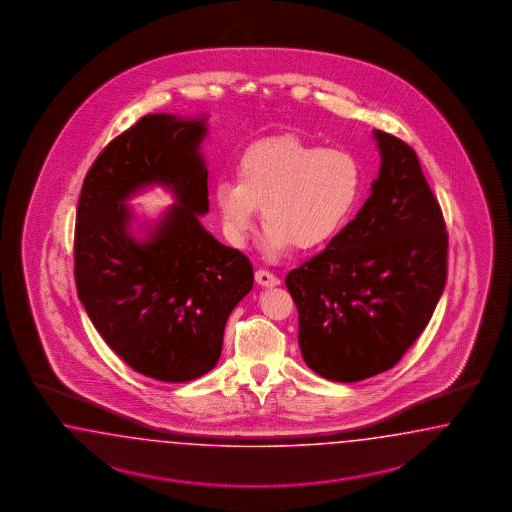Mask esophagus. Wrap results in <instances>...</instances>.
Returning a JSON list of instances; mask_svg holds the SVG:
<instances>
[{
	"mask_svg": "<svg viewBox=\"0 0 512 512\" xmlns=\"http://www.w3.org/2000/svg\"><path fill=\"white\" fill-rule=\"evenodd\" d=\"M255 281H257L259 285H263V287H276V285H279L278 276H274V274L268 272V270H257V272H255Z\"/></svg>",
	"mask_w": 512,
	"mask_h": 512,
	"instance_id": "obj_1",
	"label": "esophagus"
}]
</instances>
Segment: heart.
I'll return each mask as SVG.
<instances>
[{
	"mask_svg": "<svg viewBox=\"0 0 512 512\" xmlns=\"http://www.w3.org/2000/svg\"><path fill=\"white\" fill-rule=\"evenodd\" d=\"M238 182L214 189L227 238L244 246L263 208L264 248L281 253L321 248L345 227L357 208L364 174L357 155L323 148L296 135L251 144L236 167Z\"/></svg>",
	"mask_w": 512,
	"mask_h": 512,
	"instance_id": "b5f03b06",
	"label": "heart"
}]
</instances>
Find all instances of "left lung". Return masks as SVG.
Masks as SVG:
<instances>
[{
	"label": "left lung",
	"instance_id": "obj_1",
	"mask_svg": "<svg viewBox=\"0 0 512 512\" xmlns=\"http://www.w3.org/2000/svg\"><path fill=\"white\" fill-rule=\"evenodd\" d=\"M381 169L357 217L285 285L311 370L340 383L387 372L430 323L447 281L449 236L419 157L373 131Z\"/></svg>",
	"mask_w": 512,
	"mask_h": 512
}]
</instances>
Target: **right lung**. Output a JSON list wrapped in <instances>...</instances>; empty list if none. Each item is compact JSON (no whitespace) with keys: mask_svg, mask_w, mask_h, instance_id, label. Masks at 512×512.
<instances>
[{"mask_svg":"<svg viewBox=\"0 0 512 512\" xmlns=\"http://www.w3.org/2000/svg\"><path fill=\"white\" fill-rule=\"evenodd\" d=\"M204 135V118L142 116L97 155L78 199V298L127 366L167 383L216 366L225 323L253 287L248 257L199 221L208 212ZM152 183L169 186L177 204L139 243L124 201Z\"/></svg>","mask_w":512,"mask_h":512,"instance_id":"obj_1","label":"right lung"}]
</instances>
